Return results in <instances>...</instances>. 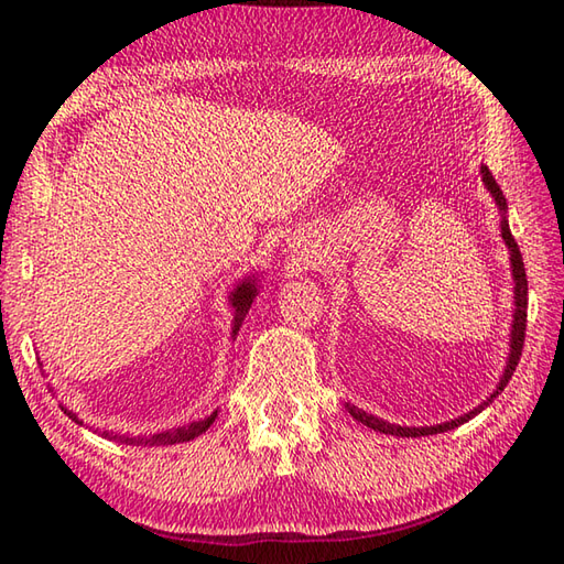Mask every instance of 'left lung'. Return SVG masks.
I'll return each mask as SVG.
<instances>
[{"label":"left lung","instance_id":"obj_1","mask_svg":"<svg viewBox=\"0 0 564 564\" xmlns=\"http://www.w3.org/2000/svg\"><path fill=\"white\" fill-rule=\"evenodd\" d=\"M480 174H482V184L488 186V191L495 198V204H498V208L502 212V221H500V228H502V241L505 246L510 248V265H512V281H514V316H512V330H510V356H508V366H505V373L500 378L498 388L492 390L488 400H482L480 405L473 408L470 413H465L460 417L455 420H447V423H441V425H425V427H405V425H393L388 423V420H380L376 415L366 413V410H360L356 405L346 403L348 413L358 420V423L373 427L376 433H386V435H395V437H420V435H435V433H447L453 431V427L467 423V420L475 417L480 410L488 408L495 398H498L505 386L510 383V378L514 373V366H518V360L522 356V343H524V328H528V275H524V263H522V253L518 248V241H514L512 234H510V224L508 218H505V212H508V202H505L502 191L498 186V181L492 178L490 169L488 166H480Z\"/></svg>","mask_w":564,"mask_h":564}]
</instances>
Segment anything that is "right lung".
Masks as SVG:
<instances>
[{
  "instance_id": "right-lung-1",
  "label": "right lung",
  "mask_w": 564,
  "mask_h": 564,
  "mask_svg": "<svg viewBox=\"0 0 564 564\" xmlns=\"http://www.w3.org/2000/svg\"><path fill=\"white\" fill-rule=\"evenodd\" d=\"M256 289H259V285H256V281L253 279H246V281H241V283L236 285L231 295H228V299H231V305H234V328H231V336L234 338L238 336V330H241V323L246 318V313H248V308H251L256 293H259ZM64 413L69 415L74 423H79V417H76V413H72V410L64 408ZM216 415H218V410H214V413L208 415V417H204V420H194V423H188V425L171 427V431H161V433H154V435H137V437H131V435H117V433H109V431H104L101 435L109 437V441L127 443V445H144V447L147 445H176V443L194 441V437L206 433L208 427H212L214 420H216Z\"/></svg>"
}]
</instances>
